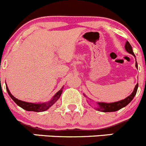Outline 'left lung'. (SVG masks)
<instances>
[{
    "label": "left lung",
    "instance_id": "left-lung-1",
    "mask_svg": "<svg viewBox=\"0 0 146 146\" xmlns=\"http://www.w3.org/2000/svg\"><path fill=\"white\" fill-rule=\"evenodd\" d=\"M124 47L126 51H127L128 53H129V54H132V55L135 57V58H136V56H135L134 53H133L131 46V44H129V42H128V41L126 42V44H125ZM136 68L138 69V64H137L136 62ZM138 88V83H137L136 86H135L134 89H133V91L132 92V93L129 96H128L126 98L122 100H120L118 102H111V103L96 102L97 107H95V109L100 111H102V112H111V111H118V110H121V109L123 108V107H126V105H128L133 100V99L134 98L135 95H136V94ZM83 95L85 98H88L85 94H83ZM88 98V99H90L89 98ZM90 101L92 100H90Z\"/></svg>",
    "mask_w": 146,
    "mask_h": 146
}]
</instances>
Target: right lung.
<instances>
[{
    "mask_svg": "<svg viewBox=\"0 0 146 146\" xmlns=\"http://www.w3.org/2000/svg\"><path fill=\"white\" fill-rule=\"evenodd\" d=\"M6 85V90L7 92H8V95H10V98H12L13 101L19 106L21 108H23V110H26V111H36V112H41V111H44L46 110H47L48 109H49L54 103H56V102L59 99L60 96H61V93H62L63 88L64 87H62L61 90L59 91L56 92L55 94L54 97L52 98V99L51 100L46 102H40V103H32V102H24L20 100L17 99V98H15L11 93H10L9 89L8 88V85Z\"/></svg>",
    "mask_w": 146,
    "mask_h": 146,
    "instance_id": "1",
    "label": "right lung"
}]
</instances>
